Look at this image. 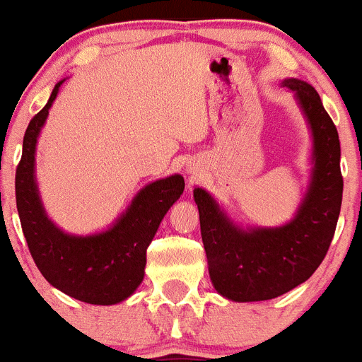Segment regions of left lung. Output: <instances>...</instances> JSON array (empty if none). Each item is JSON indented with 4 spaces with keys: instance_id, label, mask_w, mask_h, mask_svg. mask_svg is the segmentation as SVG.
Listing matches in <instances>:
<instances>
[{
    "instance_id": "8db88e82",
    "label": "left lung",
    "mask_w": 362,
    "mask_h": 362,
    "mask_svg": "<svg viewBox=\"0 0 362 362\" xmlns=\"http://www.w3.org/2000/svg\"><path fill=\"white\" fill-rule=\"evenodd\" d=\"M284 86L298 95L315 142L313 180L296 220L280 228L243 232L209 193L193 192L209 276L214 288L232 301H267L306 281L331 246L341 209L338 130L315 88L298 78Z\"/></svg>"
}]
</instances>
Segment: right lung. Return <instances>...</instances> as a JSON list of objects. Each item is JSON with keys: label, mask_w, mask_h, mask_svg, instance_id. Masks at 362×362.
Instances as JSON below:
<instances>
[{"label": "right lung", "mask_w": 362, "mask_h": 362, "mask_svg": "<svg viewBox=\"0 0 362 362\" xmlns=\"http://www.w3.org/2000/svg\"><path fill=\"white\" fill-rule=\"evenodd\" d=\"M58 82L44 109L28 124L16 170V202L21 227L35 264L52 287L89 304H116L134 294L144 278L146 250L169 207L185 189L181 176L146 186L110 230L75 238L56 228L42 209L35 185V146L54 102Z\"/></svg>", "instance_id": "obj_1"}]
</instances>
